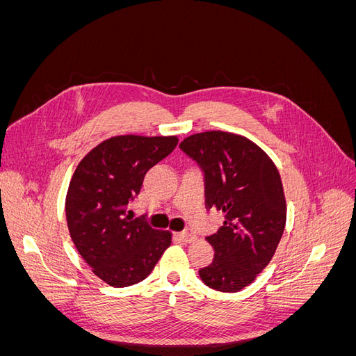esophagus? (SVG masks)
<instances>
[{
	"label": "esophagus",
	"instance_id": "1",
	"mask_svg": "<svg viewBox=\"0 0 356 356\" xmlns=\"http://www.w3.org/2000/svg\"><path fill=\"white\" fill-rule=\"evenodd\" d=\"M178 238H179L182 242H186V243H195V242L197 241V236H196L195 233H191V232L178 233Z\"/></svg>",
	"mask_w": 356,
	"mask_h": 356
}]
</instances>
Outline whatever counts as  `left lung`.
I'll use <instances>...</instances> for the list:
<instances>
[{
	"label": "left lung",
	"instance_id": "obj_1",
	"mask_svg": "<svg viewBox=\"0 0 356 356\" xmlns=\"http://www.w3.org/2000/svg\"><path fill=\"white\" fill-rule=\"evenodd\" d=\"M181 149L204 170L207 207L224 212L220 230L208 236L213 261L199 270L221 293H238L272 261L286 222L282 179L263 148L242 135L208 131L187 136Z\"/></svg>",
	"mask_w": 356,
	"mask_h": 356
}]
</instances>
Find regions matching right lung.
I'll use <instances>...</instances> for the list:
<instances>
[{"instance_id":"1","label":"right lung","mask_w":356,"mask_h":356,"mask_svg":"<svg viewBox=\"0 0 356 356\" xmlns=\"http://www.w3.org/2000/svg\"><path fill=\"white\" fill-rule=\"evenodd\" d=\"M178 136L118 135L92 148L75 168L65 199L71 239L101 281L135 285L152 273L172 233L126 215L144 177L174 152Z\"/></svg>"}]
</instances>
